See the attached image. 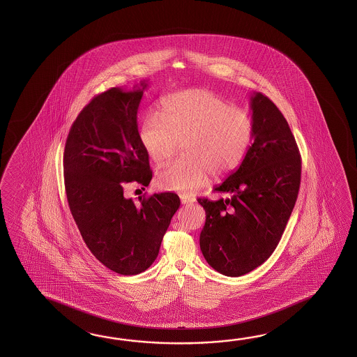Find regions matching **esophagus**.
<instances>
[{
    "instance_id": "esophagus-1",
    "label": "esophagus",
    "mask_w": 357,
    "mask_h": 357,
    "mask_svg": "<svg viewBox=\"0 0 357 357\" xmlns=\"http://www.w3.org/2000/svg\"><path fill=\"white\" fill-rule=\"evenodd\" d=\"M180 199H181V204L188 205L192 204L194 202H195V197H190V195H180Z\"/></svg>"
}]
</instances>
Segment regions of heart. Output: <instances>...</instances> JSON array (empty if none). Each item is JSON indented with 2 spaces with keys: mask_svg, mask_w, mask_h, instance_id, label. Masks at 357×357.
Returning a JSON list of instances; mask_svg holds the SVG:
<instances>
[{
  "mask_svg": "<svg viewBox=\"0 0 357 357\" xmlns=\"http://www.w3.org/2000/svg\"><path fill=\"white\" fill-rule=\"evenodd\" d=\"M139 139L157 165L171 160L183 143L186 154L157 175L162 189L191 192L212 174L226 176L241 165L254 139L251 114L206 89H188L162 100L160 114H146Z\"/></svg>",
  "mask_w": 357,
  "mask_h": 357,
  "instance_id": "1",
  "label": "heart"
}]
</instances>
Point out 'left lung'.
Returning a JSON list of instances; mask_svg holds the SVG:
<instances>
[{"instance_id":"obj_1","label":"left lung","mask_w":357,"mask_h":357,"mask_svg":"<svg viewBox=\"0 0 357 357\" xmlns=\"http://www.w3.org/2000/svg\"><path fill=\"white\" fill-rule=\"evenodd\" d=\"M254 143L240 167L215 188L227 197H199L205 209L200 249L208 264L228 277L261 266L281 240L296 203L301 157L296 140L271 99L250 96Z\"/></svg>"}]
</instances>
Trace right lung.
<instances>
[{
    "label": "right lung",
    "instance_id": "add662e5",
    "mask_svg": "<svg viewBox=\"0 0 357 357\" xmlns=\"http://www.w3.org/2000/svg\"><path fill=\"white\" fill-rule=\"evenodd\" d=\"M148 86L111 88L76 117L65 145L68 206L84 243L108 269L122 275L146 271L180 206L175 192L125 197V182L148 186L149 157L139 139L137 108ZM143 189V188H142Z\"/></svg>",
    "mask_w": 357,
    "mask_h": 357
}]
</instances>
